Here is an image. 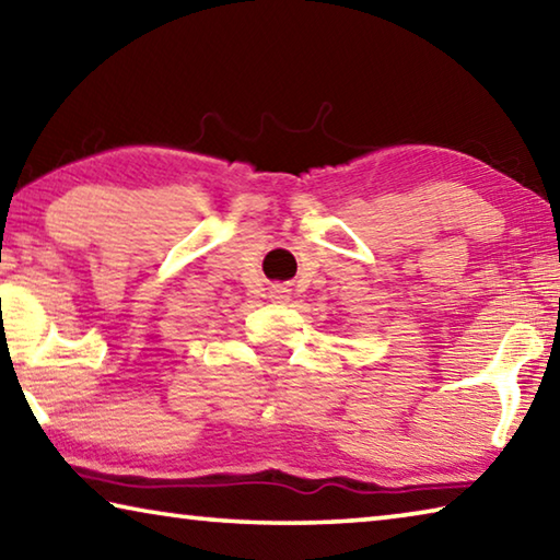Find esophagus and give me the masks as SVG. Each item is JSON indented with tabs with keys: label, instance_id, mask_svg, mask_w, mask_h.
Returning a JSON list of instances; mask_svg holds the SVG:
<instances>
[{
	"label": "esophagus",
	"instance_id": "34e87169",
	"mask_svg": "<svg viewBox=\"0 0 560 560\" xmlns=\"http://www.w3.org/2000/svg\"><path fill=\"white\" fill-rule=\"evenodd\" d=\"M269 299L277 303H287L291 299V289L283 287V283H273V287L269 289Z\"/></svg>",
	"mask_w": 560,
	"mask_h": 560
}]
</instances>
